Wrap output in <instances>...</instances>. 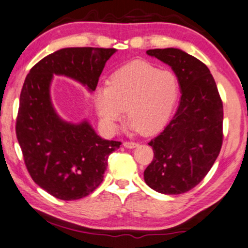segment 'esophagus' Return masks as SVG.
Masks as SVG:
<instances>
[{
	"mask_svg": "<svg viewBox=\"0 0 248 248\" xmlns=\"http://www.w3.org/2000/svg\"><path fill=\"white\" fill-rule=\"evenodd\" d=\"M138 145H139V143H137V142H133V141H126V142H124V147H125V148H128V149L137 148Z\"/></svg>",
	"mask_w": 248,
	"mask_h": 248,
	"instance_id": "34e87169",
	"label": "esophagus"
}]
</instances>
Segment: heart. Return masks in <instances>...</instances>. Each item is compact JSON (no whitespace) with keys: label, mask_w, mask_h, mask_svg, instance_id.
Wrapping results in <instances>:
<instances>
[{"label":"heart","mask_w":248,"mask_h":248,"mask_svg":"<svg viewBox=\"0 0 248 248\" xmlns=\"http://www.w3.org/2000/svg\"><path fill=\"white\" fill-rule=\"evenodd\" d=\"M178 80L170 71L132 62L93 89V101L101 124L116 131L126 108L128 127L150 134L164 126L178 96Z\"/></svg>","instance_id":"b5f03b06"}]
</instances>
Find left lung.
I'll return each instance as SVG.
<instances>
[{
	"mask_svg": "<svg viewBox=\"0 0 248 248\" xmlns=\"http://www.w3.org/2000/svg\"><path fill=\"white\" fill-rule=\"evenodd\" d=\"M177 76L182 97L177 111L160 134L149 142L154 159L144 181L162 194H182L205 177L221 150L223 106L204 63L177 48L149 49Z\"/></svg>",
	"mask_w": 248,
	"mask_h": 248,
	"instance_id": "left-lung-1",
	"label": "left lung"
}]
</instances>
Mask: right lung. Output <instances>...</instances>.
I'll return each mask as SVG.
<instances>
[{
  "label": "right lung",
  "instance_id": "obj_1",
  "mask_svg": "<svg viewBox=\"0 0 248 248\" xmlns=\"http://www.w3.org/2000/svg\"><path fill=\"white\" fill-rule=\"evenodd\" d=\"M115 48L73 47L33 65L20 93L16 139L32 181L54 198L72 201L93 193L104 179L108 155L122 142L98 137L88 122L59 117L49 96L53 74L66 76L93 91Z\"/></svg>",
  "mask_w": 248,
  "mask_h": 248
}]
</instances>
